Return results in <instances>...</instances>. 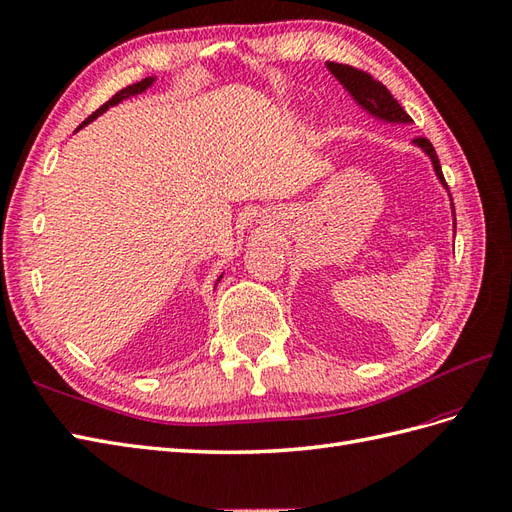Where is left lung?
Wrapping results in <instances>:
<instances>
[{"mask_svg": "<svg viewBox=\"0 0 512 512\" xmlns=\"http://www.w3.org/2000/svg\"><path fill=\"white\" fill-rule=\"evenodd\" d=\"M326 67L337 77L339 82L344 84V88L348 93L355 97V101L363 110H368L372 116L387 123H411V116L402 110L400 103L393 99V95L387 90V86H383L370 73H365L361 69L350 67V64H337V62H326ZM413 144H417L419 149H424L426 155H430L432 166H435V173L439 177V181L448 190V183L443 179L441 173V164L439 157L435 153V147H432L428 138H415ZM452 214H454V203H452ZM454 229H456V214H454Z\"/></svg>", "mask_w": 512, "mask_h": 512, "instance_id": "1", "label": "left lung"}]
</instances>
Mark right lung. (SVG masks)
<instances>
[{"instance_id":"right-lung-1","label":"right lung","mask_w":512,"mask_h":512,"mask_svg":"<svg viewBox=\"0 0 512 512\" xmlns=\"http://www.w3.org/2000/svg\"><path fill=\"white\" fill-rule=\"evenodd\" d=\"M153 84V77H147V80H142V82H138V84H131V86H127V88H123V90H119V93H116L110 101H106V103H103V106L97 110V112H93V114H90L88 116V119L84 121V125L86 123H90V121H93V119H97V116L99 114H103V112H106L110 106H116V103H119V101H123V99H127V97H131V95H138V93H144V90H147L149 86ZM220 281V279H218Z\"/></svg>"}]
</instances>
